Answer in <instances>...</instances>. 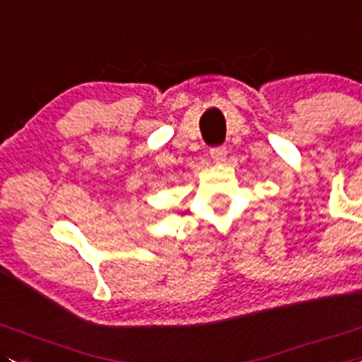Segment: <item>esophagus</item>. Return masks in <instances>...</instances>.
<instances>
[{
	"mask_svg": "<svg viewBox=\"0 0 362 362\" xmlns=\"http://www.w3.org/2000/svg\"><path fill=\"white\" fill-rule=\"evenodd\" d=\"M209 156H211V160L215 161V163H223L227 156V149L226 147H213V149L209 151Z\"/></svg>",
	"mask_w": 362,
	"mask_h": 362,
	"instance_id": "esophagus-1",
	"label": "esophagus"
}]
</instances>
